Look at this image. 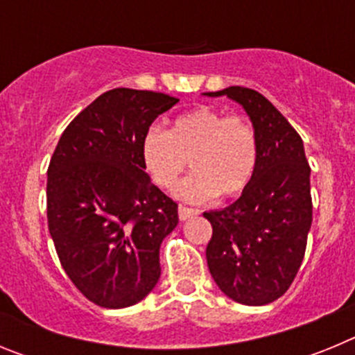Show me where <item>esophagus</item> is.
Returning a JSON list of instances; mask_svg holds the SVG:
<instances>
[{
  "label": "esophagus",
  "instance_id": "34e87169",
  "mask_svg": "<svg viewBox=\"0 0 355 355\" xmlns=\"http://www.w3.org/2000/svg\"><path fill=\"white\" fill-rule=\"evenodd\" d=\"M178 213H180V220H188V218L196 216L199 211H197V209H193V208H188V206L180 205V208H178Z\"/></svg>",
  "mask_w": 355,
  "mask_h": 355
}]
</instances>
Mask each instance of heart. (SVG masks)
<instances>
[{"mask_svg": "<svg viewBox=\"0 0 355 355\" xmlns=\"http://www.w3.org/2000/svg\"><path fill=\"white\" fill-rule=\"evenodd\" d=\"M150 180L172 190L190 159L193 174L175 188V197L202 202L243 193L258 167V135L245 117L213 106H196L171 121L168 131L150 126L140 146Z\"/></svg>", "mask_w": 355, "mask_h": 355, "instance_id": "obj_1", "label": "heart"}]
</instances>
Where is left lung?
<instances>
[{"instance_id":"left-lung-1","label":"left lung","mask_w":355,"mask_h":355,"mask_svg":"<svg viewBox=\"0 0 355 355\" xmlns=\"http://www.w3.org/2000/svg\"><path fill=\"white\" fill-rule=\"evenodd\" d=\"M205 96L238 103L258 135V167L245 192L227 208L205 213L213 225L209 274L234 302L265 306L286 293L304 259L313 222L311 168L299 133L265 96L245 87Z\"/></svg>"}]
</instances>
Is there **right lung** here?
Returning a JSON list of instances; mask_svg holds the SVG:
<instances>
[{"instance_id":"obj_1","label":"right lung","mask_w":355,"mask_h":355,"mask_svg":"<svg viewBox=\"0 0 355 355\" xmlns=\"http://www.w3.org/2000/svg\"><path fill=\"white\" fill-rule=\"evenodd\" d=\"M180 99L114 89L65 128L48 168V227L65 274L89 300L122 309L158 283L178 205L150 183L142 139Z\"/></svg>"}]
</instances>
